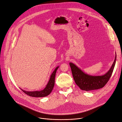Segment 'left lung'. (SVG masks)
I'll use <instances>...</instances> for the list:
<instances>
[{
	"label": "left lung",
	"mask_w": 122,
	"mask_h": 122,
	"mask_svg": "<svg viewBox=\"0 0 122 122\" xmlns=\"http://www.w3.org/2000/svg\"><path fill=\"white\" fill-rule=\"evenodd\" d=\"M116 60L115 56L114 61L111 68L107 73L102 76H93L84 73L75 64L70 62L72 73L76 84L82 90L89 91L103 88L109 80L114 69Z\"/></svg>",
	"instance_id": "obj_1"
}]
</instances>
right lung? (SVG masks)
<instances>
[{"label":"right lung","mask_w":122,"mask_h":122,"mask_svg":"<svg viewBox=\"0 0 122 122\" xmlns=\"http://www.w3.org/2000/svg\"><path fill=\"white\" fill-rule=\"evenodd\" d=\"M59 66L57 67L54 70V71L52 73L49 81L48 83L47 84L46 88L41 91H33V92H28L26 91L25 90H22L20 88V89L26 94L28 95L30 97H45L48 96L49 94L51 93L52 92L53 87L54 86V84H55V78L56 76V73L57 72V69H58Z\"/></svg>","instance_id":"add662e5"}]
</instances>
